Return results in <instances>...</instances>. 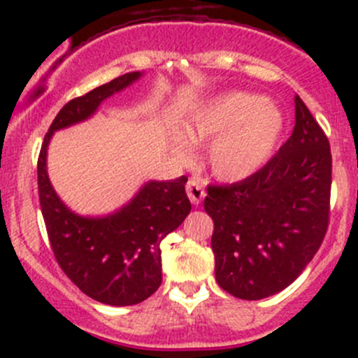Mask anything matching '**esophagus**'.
Here are the masks:
<instances>
[{
  "label": "esophagus",
  "mask_w": 358,
  "mask_h": 358,
  "mask_svg": "<svg viewBox=\"0 0 358 358\" xmlns=\"http://www.w3.org/2000/svg\"><path fill=\"white\" fill-rule=\"evenodd\" d=\"M185 190H187V196H189V199L194 206L201 204V201L206 197L204 183H202V180L197 178V176H192V178H189Z\"/></svg>",
  "instance_id": "1"
}]
</instances>
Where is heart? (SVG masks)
<instances>
[{
  "label": "heart",
  "instance_id": "b5f03b06",
  "mask_svg": "<svg viewBox=\"0 0 358 358\" xmlns=\"http://www.w3.org/2000/svg\"><path fill=\"white\" fill-rule=\"evenodd\" d=\"M284 129V114L265 96L232 92L209 100L187 122L194 143L211 140L206 152L213 175L239 182L258 171L275 150ZM173 150L189 161L192 147L185 136H175Z\"/></svg>",
  "mask_w": 358,
  "mask_h": 358
}]
</instances>
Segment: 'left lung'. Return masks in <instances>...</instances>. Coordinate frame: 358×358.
Masks as SVG:
<instances>
[{
    "label": "left lung",
    "mask_w": 358,
    "mask_h": 358,
    "mask_svg": "<svg viewBox=\"0 0 358 358\" xmlns=\"http://www.w3.org/2000/svg\"><path fill=\"white\" fill-rule=\"evenodd\" d=\"M296 122L262 169L230 185H209L216 282L241 299L286 289L319 251L329 225L333 159L326 133L298 95Z\"/></svg>",
    "instance_id": "left-lung-1"
}]
</instances>
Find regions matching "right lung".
<instances>
[{
  "label": "right lung",
  "instance_id": "add662e5",
  "mask_svg": "<svg viewBox=\"0 0 358 358\" xmlns=\"http://www.w3.org/2000/svg\"><path fill=\"white\" fill-rule=\"evenodd\" d=\"M140 76L128 72L67 102L53 119L38 159L39 204L57 263L86 296L112 306L142 303L161 286L162 239L192 209L185 194L187 176L147 182L128 204L107 216H79L53 190L46 152L57 129L92 117L103 100Z\"/></svg>",
  "mask_w": 358,
  "mask_h": 358
}]
</instances>
